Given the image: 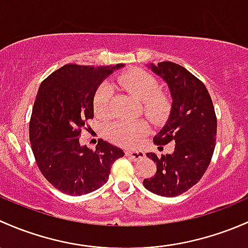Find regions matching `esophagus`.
<instances>
[{
  "label": "esophagus",
  "mask_w": 248,
  "mask_h": 248,
  "mask_svg": "<svg viewBox=\"0 0 248 248\" xmlns=\"http://www.w3.org/2000/svg\"><path fill=\"white\" fill-rule=\"evenodd\" d=\"M125 154H126V156H129L130 159L135 160V161H139V160L144 159V153L139 152V150H126Z\"/></svg>",
  "instance_id": "34e87169"
}]
</instances>
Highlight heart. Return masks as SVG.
I'll return each mask as SVG.
<instances>
[{
    "label": "heart",
    "instance_id": "1",
    "mask_svg": "<svg viewBox=\"0 0 248 248\" xmlns=\"http://www.w3.org/2000/svg\"><path fill=\"white\" fill-rule=\"evenodd\" d=\"M117 82L132 96L142 101L144 113L153 121H161L170 109V101L166 94L159 92V81L154 75L142 70L132 69L117 78ZM113 88L111 83H103L94 95V112L100 118L111 114ZM147 131V125L142 121L114 122L107 125L106 135L112 142L121 145H135Z\"/></svg>",
    "mask_w": 248,
    "mask_h": 248
}]
</instances>
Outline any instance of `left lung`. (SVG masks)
Masks as SVG:
<instances>
[{
	"label": "left lung",
	"mask_w": 248,
	"mask_h": 248,
	"mask_svg": "<svg viewBox=\"0 0 248 248\" xmlns=\"http://www.w3.org/2000/svg\"><path fill=\"white\" fill-rule=\"evenodd\" d=\"M152 71L165 81L172 95V109L163 127L155 135L154 144L175 143L172 154L147 156L156 163L154 177L143 180L150 192L175 197L201 180L213 157L217 119L208 89L200 78L173 62H161Z\"/></svg>",
	"instance_id": "1"
}]
</instances>
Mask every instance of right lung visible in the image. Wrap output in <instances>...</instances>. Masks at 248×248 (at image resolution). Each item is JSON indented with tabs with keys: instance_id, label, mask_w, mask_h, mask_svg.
Listing matches in <instances>:
<instances>
[{
	"instance_id": "right-lung-1",
	"label": "right lung",
	"mask_w": 248,
	"mask_h": 248,
	"mask_svg": "<svg viewBox=\"0 0 248 248\" xmlns=\"http://www.w3.org/2000/svg\"><path fill=\"white\" fill-rule=\"evenodd\" d=\"M122 67L65 64L38 89L30 121L32 152L45 179L65 195L98 190L108 179L112 163L124 156L121 148L103 140L95 150L80 144L81 130L94 117L96 89Z\"/></svg>"
}]
</instances>
